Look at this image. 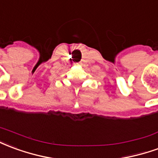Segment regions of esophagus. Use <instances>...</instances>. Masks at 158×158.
I'll list each match as a JSON object with an SVG mask.
<instances>
[{"instance_id":"1","label":"esophagus","mask_w":158,"mask_h":158,"mask_svg":"<svg viewBox=\"0 0 158 158\" xmlns=\"http://www.w3.org/2000/svg\"><path fill=\"white\" fill-rule=\"evenodd\" d=\"M76 64V65H79L80 64H79V63H76V64Z\"/></svg>"}]
</instances>
